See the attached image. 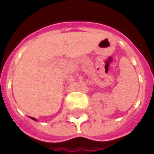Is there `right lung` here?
Wrapping results in <instances>:
<instances>
[{
  "mask_svg": "<svg viewBox=\"0 0 154 154\" xmlns=\"http://www.w3.org/2000/svg\"><path fill=\"white\" fill-rule=\"evenodd\" d=\"M32 119H34V120H36V119H35V118H33V117H31Z\"/></svg>",
  "mask_w": 154,
  "mask_h": 154,
  "instance_id": "obj_1",
  "label": "right lung"
}]
</instances>
